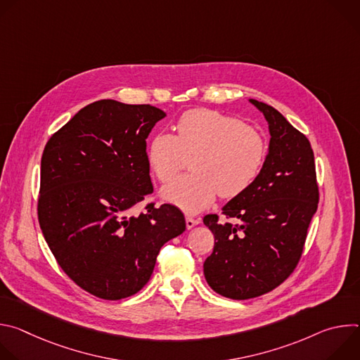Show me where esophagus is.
<instances>
[{"label": "esophagus", "mask_w": 360, "mask_h": 360, "mask_svg": "<svg viewBox=\"0 0 360 360\" xmlns=\"http://www.w3.org/2000/svg\"><path fill=\"white\" fill-rule=\"evenodd\" d=\"M186 228L188 229H192L193 226H196V225H199L200 224V219L199 218H192V217H186Z\"/></svg>", "instance_id": "1"}]
</instances>
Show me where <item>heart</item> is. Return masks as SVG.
I'll use <instances>...</instances> for the list:
<instances>
[{
	"label": "heart",
	"instance_id": "1",
	"mask_svg": "<svg viewBox=\"0 0 360 360\" xmlns=\"http://www.w3.org/2000/svg\"><path fill=\"white\" fill-rule=\"evenodd\" d=\"M268 155L265 136L239 118L210 108L184 112L175 136L157 134L148 145V164L162 184L172 182L191 160L192 174L162 191V198L188 214L217 199L233 198L259 176Z\"/></svg>",
	"mask_w": 360,
	"mask_h": 360
}]
</instances>
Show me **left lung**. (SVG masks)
<instances>
[{
	"mask_svg": "<svg viewBox=\"0 0 360 360\" xmlns=\"http://www.w3.org/2000/svg\"><path fill=\"white\" fill-rule=\"evenodd\" d=\"M269 125V150L255 182L232 198L222 214L238 224L203 218L215 246L203 264L208 285L219 295L243 300L279 286L295 271L318 210L319 189L309 139L274 107L249 99Z\"/></svg>",
	"mask_w": 360,
	"mask_h": 360,
	"instance_id": "8db88e82",
	"label": "left lung"
}]
</instances>
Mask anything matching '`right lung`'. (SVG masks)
<instances>
[{"label": "right lung", "mask_w": 360, "mask_h": 360, "mask_svg": "<svg viewBox=\"0 0 360 360\" xmlns=\"http://www.w3.org/2000/svg\"><path fill=\"white\" fill-rule=\"evenodd\" d=\"M167 114L101 99L51 136L41 158L38 221L61 269L91 295L118 300L149 281L157 256L185 231L174 205L134 217L152 193L146 138Z\"/></svg>", "instance_id": "1"}]
</instances>
